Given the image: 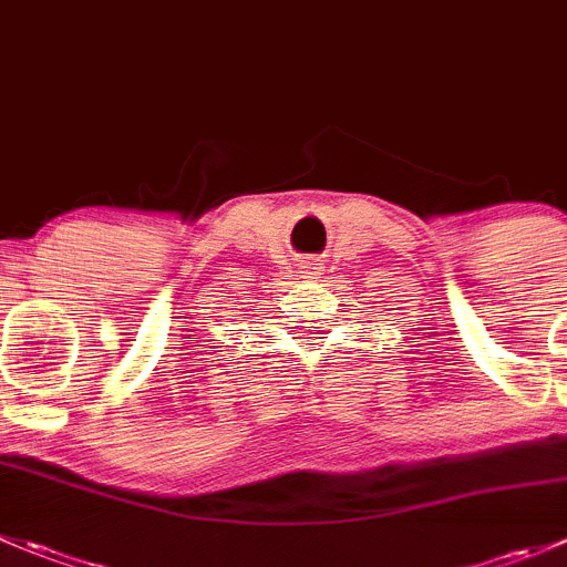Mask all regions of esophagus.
<instances>
[{"label": "esophagus", "mask_w": 567, "mask_h": 567, "mask_svg": "<svg viewBox=\"0 0 567 567\" xmlns=\"http://www.w3.org/2000/svg\"><path fill=\"white\" fill-rule=\"evenodd\" d=\"M307 274H318V262H305Z\"/></svg>", "instance_id": "obj_1"}]
</instances>
